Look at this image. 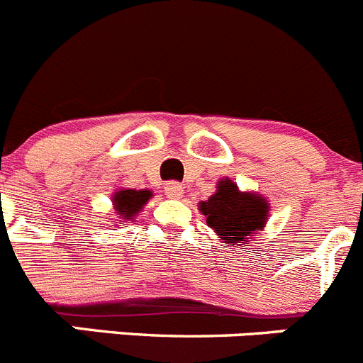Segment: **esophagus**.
Instances as JSON below:
<instances>
[{
    "label": "esophagus",
    "instance_id": "obj_1",
    "mask_svg": "<svg viewBox=\"0 0 363 363\" xmlns=\"http://www.w3.org/2000/svg\"><path fill=\"white\" fill-rule=\"evenodd\" d=\"M164 193L170 199H179V197H182L184 188H182L181 182H168V184L164 186Z\"/></svg>",
    "mask_w": 363,
    "mask_h": 363
}]
</instances>
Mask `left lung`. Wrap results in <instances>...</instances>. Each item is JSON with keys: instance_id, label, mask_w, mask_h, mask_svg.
Segmentation results:
<instances>
[{"instance_id": "left-lung-1", "label": "left lung", "mask_w": 363, "mask_h": 363, "mask_svg": "<svg viewBox=\"0 0 363 363\" xmlns=\"http://www.w3.org/2000/svg\"><path fill=\"white\" fill-rule=\"evenodd\" d=\"M206 223L229 247H243L254 242L269 218L270 204L256 191H242L231 179H220L216 191L208 201L199 202Z\"/></svg>"}]
</instances>
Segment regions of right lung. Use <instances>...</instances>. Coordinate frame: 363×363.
<instances>
[{
	"label": "right lung",
	"instance_id": "obj_1",
	"mask_svg": "<svg viewBox=\"0 0 363 363\" xmlns=\"http://www.w3.org/2000/svg\"><path fill=\"white\" fill-rule=\"evenodd\" d=\"M154 197L150 189H130L120 188L113 195V209L118 223L134 222L138 213L147 206V202Z\"/></svg>",
	"mask_w": 363,
	"mask_h": 363
}]
</instances>
